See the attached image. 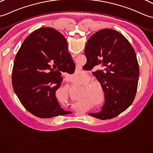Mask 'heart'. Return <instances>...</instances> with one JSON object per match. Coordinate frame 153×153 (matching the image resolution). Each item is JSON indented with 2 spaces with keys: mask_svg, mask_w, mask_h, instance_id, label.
I'll use <instances>...</instances> for the list:
<instances>
[{
  "mask_svg": "<svg viewBox=\"0 0 153 153\" xmlns=\"http://www.w3.org/2000/svg\"><path fill=\"white\" fill-rule=\"evenodd\" d=\"M86 77V74L84 72H81V71H76L73 75L71 77V78L74 81V82L78 83L79 81L84 79ZM101 93L100 90L97 88L95 87H91L89 88V93H88L87 96L88 98L92 102H96V104L97 105H101L102 104L103 102V97L102 94L100 97Z\"/></svg>",
  "mask_w": 153,
  "mask_h": 153,
  "instance_id": "heart-1",
  "label": "heart"
}]
</instances>
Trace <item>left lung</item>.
Listing matches in <instances>:
<instances>
[{"mask_svg": "<svg viewBox=\"0 0 153 153\" xmlns=\"http://www.w3.org/2000/svg\"><path fill=\"white\" fill-rule=\"evenodd\" d=\"M62 37L67 44L66 38ZM85 55L88 69L102 68L93 74L105 94L101 111L88 115L101 120L114 118L125 111L136 97L140 73L136 52L122 34L104 28L88 39Z\"/></svg>", "mask_w": 153, "mask_h": 153, "instance_id": "8db88e82", "label": "left lung"}]
</instances>
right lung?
Listing matches in <instances>:
<instances>
[{
	"label": "right lung",
	"instance_id": "add662e5",
	"mask_svg": "<svg viewBox=\"0 0 153 153\" xmlns=\"http://www.w3.org/2000/svg\"><path fill=\"white\" fill-rule=\"evenodd\" d=\"M62 36L53 28H39L26 38L14 60V92L24 108L40 118L69 113L55 96L62 81L61 72H74L76 67Z\"/></svg>",
	"mask_w": 153,
	"mask_h": 153
}]
</instances>
